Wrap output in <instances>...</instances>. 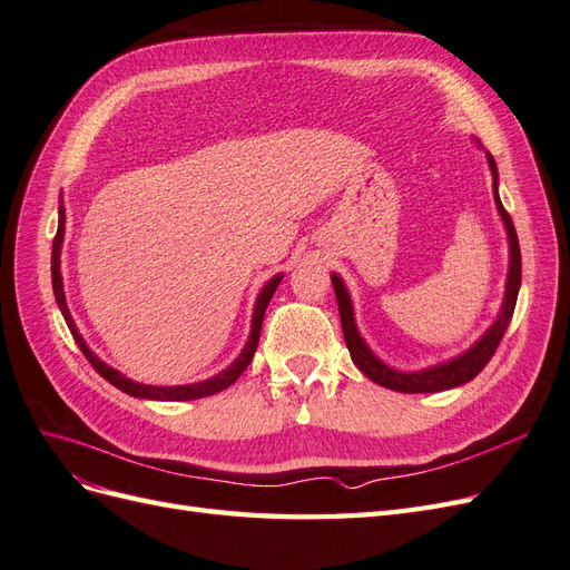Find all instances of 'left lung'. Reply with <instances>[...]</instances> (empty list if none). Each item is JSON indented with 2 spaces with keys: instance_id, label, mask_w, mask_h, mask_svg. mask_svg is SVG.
Masks as SVG:
<instances>
[{
  "instance_id": "8db88e82",
  "label": "left lung",
  "mask_w": 570,
  "mask_h": 570,
  "mask_svg": "<svg viewBox=\"0 0 570 570\" xmlns=\"http://www.w3.org/2000/svg\"><path fill=\"white\" fill-rule=\"evenodd\" d=\"M488 164H490L492 178H494L492 189H494L497 212L504 220L507 237H509V278H507L502 312H499L497 321L490 325V331L482 335L469 352H463L461 356L446 361V364L430 366V368L416 371V373H404V371L390 368L387 364H383V361L368 350V344L361 340V335L356 331V323H354V308H352L350 292L335 273L331 275L333 287H335V297H337V306H340L344 342H347V350L352 354V361L356 364V368L364 373L366 377H371L373 383L383 385L387 390H394V392H442V390H452V387H459L463 383L473 381V377L488 366V361L497 352L499 342H502L507 327L511 323V316H513L515 299H519L521 247H519V235H515V228H513V220L507 214V209L502 206V199H499V193H497V180L499 178H497V164L492 159V154H488Z\"/></svg>"
}]
</instances>
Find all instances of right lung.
I'll return each instance as SVG.
<instances>
[{
    "mask_svg": "<svg viewBox=\"0 0 570 570\" xmlns=\"http://www.w3.org/2000/svg\"><path fill=\"white\" fill-rule=\"evenodd\" d=\"M61 243H63V206H59V230H57V237H55V245H51V287H55V297H57V304H59L61 314H63V318H66V323H68V331H71L73 340L78 342L80 352L85 354V358L90 361L92 368H95V371H97L101 377H105V381H109L114 387H118L120 392H126V394H130V396H142V400H159V402H185V400H202V396H209V394H216V392H220V390L230 387V385L237 381V377L243 375V371L249 366V361H252V356H254V352H256L258 335H262V323H264L266 306H268V302H271V297H273L275 287L281 285V281H283V273H281V275H275V278H271V281L264 285L262 295H258V299H256V306H254V316H252V333H249V340H247V344H245L243 354H239V356L233 361V364H230L226 371H220L218 375L209 377V381H202V383H195V385L157 387V385H142V383H135V381H130V377H126L124 373L114 371L111 366H107V364H105V361L97 358V356L90 352L88 344H85V340L80 337V333H78V327H76V323H73L71 314H68L66 297H63L61 262H59V256H61Z\"/></svg>",
    "mask_w": 570,
    "mask_h": 570,
    "instance_id": "right-lung-1",
    "label": "right lung"
}]
</instances>
